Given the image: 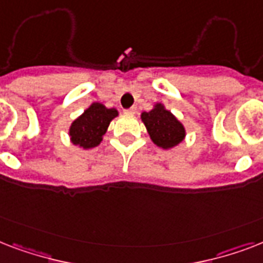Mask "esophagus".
Wrapping results in <instances>:
<instances>
[{"label": "esophagus", "instance_id": "obj_1", "mask_svg": "<svg viewBox=\"0 0 263 263\" xmlns=\"http://www.w3.org/2000/svg\"><path fill=\"white\" fill-rule=\"evenodd\" d=\"M127 115H135L136 113V107H131V109H127V110H124Z\"/></svg>", "mask_w": 263, "mask_h": 263}]
</instances>
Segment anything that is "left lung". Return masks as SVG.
<instances>
[{
    "instance_id": "1",
    "label": "left lung",
    "mask_w": 263,
    "mask_h": 263,
    "mask_svg": "<svg viewBox=\"0 0 263 263\" xmlns=\"http://www.w3.org/2000/svg\"><path fill=\"white\" fill-rule=\"evenodd\" d=\"M140 119L146 125L148 135L158 147L172 148L183 142L185 128L162 103H156L150 111H143Z\"/></svg>"
}]
</instances>
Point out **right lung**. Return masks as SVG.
I'll use <instances>...</instances> for the list:
<instances>
[{
    "mask_svg": "<svg viewBox=\"0 0 263 263\" xmlns=\"http://www.w3.org/2000/svg\"><path fill=\"white\" fill-rule=\"evenodd\" d=\"M119 111L115 107L107 109L99 102L91 103L90 106L71 124L69 136L75 146L83 148L97 147L102 142V136L106 134L109 124Z\"/></svg>",
    "mask_w": 263,
    "mask_h": 263,
    "instance_id": "obj_1",
    "label": "right lung"
}]
</instances>
